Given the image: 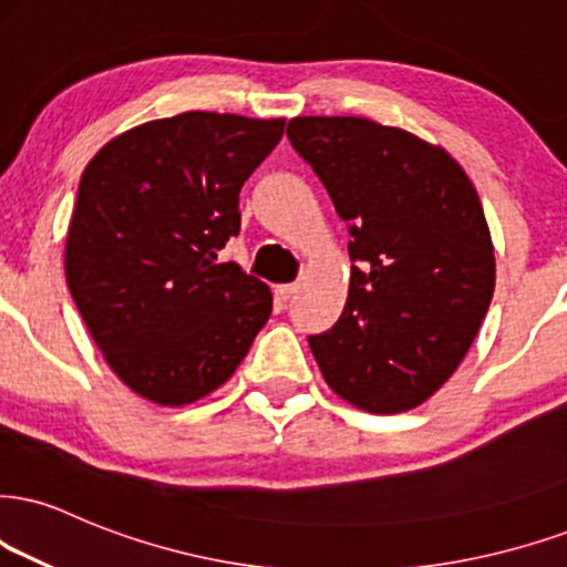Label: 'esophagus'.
<instances>
[{"mask_svg": "<svg viewBox=\"0 0 567 567\" xmlns=\"http://www.w3.org/2000/svg\"><path fill=\"white\" fill-rule=\"evenodd\" d=\"M295 291H297V284H278L276 289H272V295H276L278 302H286V299L295 295Z\"/></svg>", "mask_w": 567, "mask_h": 567, "instance_id": "esophagus-1", "label": "esophagus"}]
</instances>
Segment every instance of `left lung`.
<instances>
[{
    "instance_id": "8db88e82",
    "label": "left lung",
    "mask_w": 567,
    "mask_h": 567,
    "mask_svg": "<svg viewBox=\"0 0 567 567\" xmlns=\"http://www.w3.org/2000/svg\"><path fill=\"white\" fill-rule=\"evenodd\" d=\"M291 146L349 226L347 305L310 337L341 400L391 415L454 373L494 295V247L471 178L442 146L368 117H295Z\"/></svg>"
}]
</instances>
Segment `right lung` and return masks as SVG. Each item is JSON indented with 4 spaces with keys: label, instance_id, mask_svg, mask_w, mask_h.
<instances>
[{
    "label": "right lung",
    "instance_id": "right-lung-1",
    "mask_svg": "<svg viewBox=\"0 0 567 567\" xmlns=\"http://www.w3.org/2000/svg\"><path fill=\"white\" fill-rule=\"evenodd\" d=\"M284 117L181 113L91 157L65 241V278L125 386L181 408L223 386L268 323L272 295L218 251L239 234V192Z\"/></svg>",
    "mask_w": 567,
    "mask_h": 567
}]
</instances>
